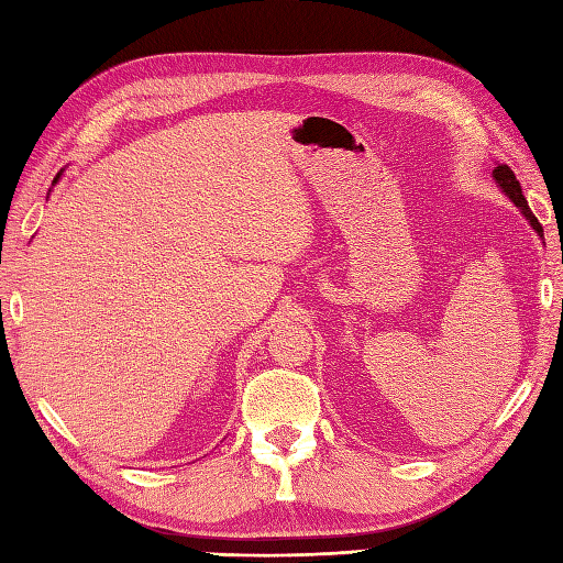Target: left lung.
<instances>
[{
	"instance_id": "8db88e82",
	"label": "left lung",
	"mask_w": 563,
	"mask_h": 563,
	"mask_svg": "<svg viewBox=\"0 0 563 563\" xmlns=\"http://www.w3.org/2000/svg\"><path fill=\"white\" fill-rule=\"evenodd\" d=\"M492 176H495V181L499 184V188L504 190V196H509L514 200L516 208L523 212V217L530 222V227L538 231V234L542 236V224L538 222V217H534L528 208V200L523 196V188H520L516 174L511 172V167H506V164H499V167H495V172H492Z\"/></svg>"
}]
</instances>
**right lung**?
Returning <instances> with one entry per match:
<instances>
[{"label": "right lung", "mask_w": 563, "mask_h": 563, "mask_svg": "<svg viewBox=\"0 0 563 563\" xmlns=\"http://www.w3.org/2000/svg\"><path fill=\"white\" fill-rule=\"evenodd\" d=\"M57 178H59V174H57ZM57 178H54V181H57Z\"/></svg>", "instance_id": "add662e5"}]
</instances>
